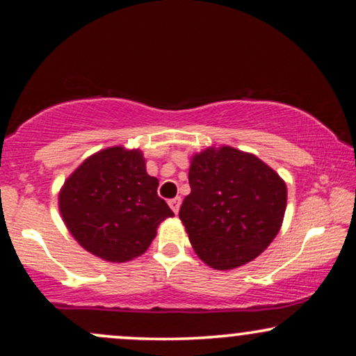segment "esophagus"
Returning <instances> with one entry per match:
<instances>
[{
  "label": "esophagus",
  "mask_w": 356,
  "mask_h": 356,
  "mask_svg": "<svg viewBox=\"0 0 356 356\" xmlns=\"http://www.w3.org/2000/svg\"><path fill=\"white\" fill-rule=\"evenodd\" d=\"M168 206L172 207V211H173L175 213H178L179 206H181V197H173V199H170Z\"/></svg>",
  "instance_id": "obj_1"
}]
</instances>
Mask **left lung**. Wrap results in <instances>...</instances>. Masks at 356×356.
I'll return each mask as SVG.
<instances>
[{
    "label": "left lung",
    "mask_w": 356,
    "mask_h": 356,
    "mask_svg": "<svg viewBox=\"0 0 356 356\" xmlns=\"http://www.w3.org/2000/svg\"><path fill=\"white\" fill-rule=\"evenodd\" d=\"M191 193L179 218L197 256L213 269H235L256 259L282 227L286 186L252 154L227 147L194 155Z\"/></svg>",
    "instance_id": "left-lung-1"
}]
</instances>
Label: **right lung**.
I'll return each instance as SVG.
<instances>
[{
  "label": "right lung",
  "instance_id": "right-lung-1",
  "mask_svg": "<svg viewBox=\"0 0 356 356\" xmlns=\"http://www.w3.org/2000/svg\"><path fill=\"white\" fill-rule=\"evenodd\" d=\"M157 186L143 154L116 145L84 160L66 179L60 212L84 250L110 262L131 261L147 250L160 222L173 217Z\"/></svg>",
  "mask_w": 356,
  "mask_h": 356
}]
</instances>
